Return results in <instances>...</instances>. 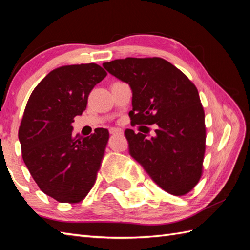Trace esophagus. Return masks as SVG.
I'll return each instance as SVG.
<instances>
[{
  "label": "esophagus",
  "instance_id": "1",
  "mask_svg": "<svg viewBox=\"0 0 250 250\" xmlns=\"http://www.w3.org/2000/svg\"><path fill=\"white\" fill-rule=\"evenodd\" d=\"M109 133L113 134V135L120 134V133H122V130L119 129V128H111V129H109Z\"/></svg>",
  "mask_w": 250,
  "mask_h": 250
}]
</instances>
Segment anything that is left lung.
<instances>
[{"instance_id": "obj_1", "label": "left lung", "mask_w": 250, "mask_h": 250, "mask_svg": "<svg viewBox=\"0 0 250 250\" xmlns=\"http://www.w3.org/2000/svg\"><path fill=\"white\" fill-rule=\"evenodd\" d=\"M132 90L131 125H156L155 136L125 131L129 153L159 187L184 195L199 183L205 153V115L198 89L161 58L103 63Z\"/></svg>"}]
</instances>
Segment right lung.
Returning <instances> with one entry per match:
<instances>
[{"instance_id":"obj_1","label":"right lung","mask_w":250,"mask_h":250,"mask_svg":"<svg viewBox=\"0 0 250 250\" xmlns=\"http://www.w3.org/2000/svg\"><path fill=\"white\" fill-rule=\"evenodd\" d=\"M107 75L95 63L64 65L43 78L26 103L18 137L22 159L40 189L61 203H78L97 179L109 133L87 137L72 124L87 107L89 93Z\"/></svg>"}]
</instances>
